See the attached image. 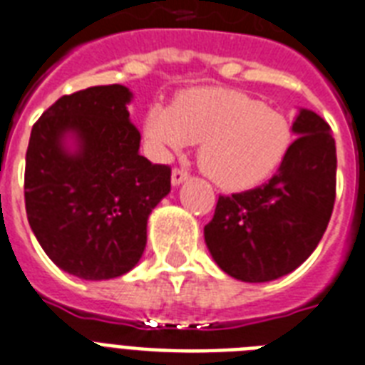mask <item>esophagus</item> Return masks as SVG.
<instances>
[{"instance_id": "34e87169", "label": "esophagus", "mask_w": 365, "mask_h": 365, "mask_svg": "<svg viewBox=\"0 0 365 365\" xmlns=\"http://www.w3.org/2000/svg\"><path fill=\"white\" fill-rule=\"evenodd\" d=\"M186 179H188V173H186L185 169H179V168L173 169V173H171V182H173V186L182 185Z\"/></svg>"}]
</instances>
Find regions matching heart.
Listing matches in <instances>:
<instances>
[{"instance_id":"heart-1","label":"heart","mask_w":365,"mask_h":365,"mask_svg":"<svg viewBox=\"0 0 365 365\" xmlns=\"http://www.w3.org/2000/svg\"><path fill=\"white\" fill-rule=\"evenodd\" d=\"M143 131L162 158L202 142L197 160L203 173L227 190L270 179L293 144V127L284 114L234 89L186 91L171 108L154 104Z\"/></svg>"}]
</instances>
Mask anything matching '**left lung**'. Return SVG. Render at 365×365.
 <instances>
[{"mask_svg":"<svg viewBox=\"0 0 365 365\" xmlns=\"http://www.w3.org/2000/svg\"><path fill=\"white\" fill-rule=\"evenodd\" d=\"M293 133L297 138L278 173L253 190L219 196L203 228L215 262L242 282L261 284L293 272L331 219L337 175L331 129L316 112L301 108Z\"/></svg>","mask_w":365,"mask_h":365,"instance_id":"obj_1","label":"left lung"}]
</instances>
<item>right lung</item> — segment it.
I'll return each instance as SVG.
<instances>
[{
	"mask_svg": "<svg viewBox=\"0 0 365 365\" xmlns=\"http://www.w3.org/2000/svg\"><path fill=\"white\" fill-rule=\"evenodd\" d=\"M131 97L118 83L89 87L58 98L32 127L28 222L51 261L78 278L129 272L146 247L148 215L171 190V168L138 154Z\"/></svg>",
	"mask_w": 365,
	"mask_h": 365,
	"instance_id": "obj_1",
	"label": "right lung"
}]
</instances>
